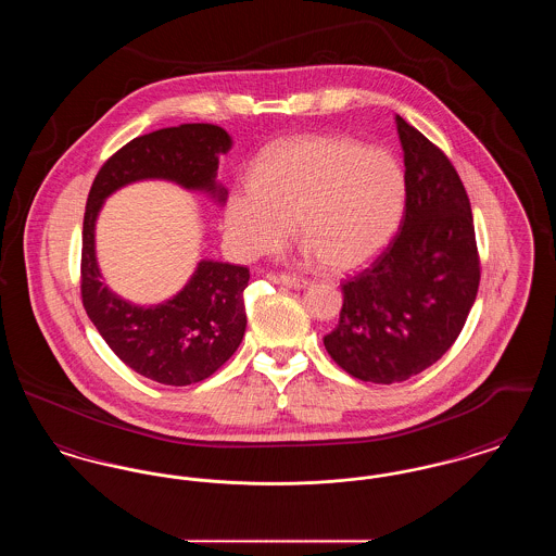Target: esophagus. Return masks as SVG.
<instances>
[{"label":"esophagus","instance_id":"1","mask_svg":"<svg viewBox=\"0 0 556 556\" xmlns=\"http://www.w3.org/2000/svg\"><path fill=\"white\" fill-rule=\"evenodd\" d=\"M270 279L277 281V283H281V286H286V288H291V290H302V288L308 286V279H306V277H298V275H290V273L270 275Z\"/></svg>","mask_w":556,"mask_h":556}]
</instances>
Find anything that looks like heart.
<instances>
[{"instance_id":"b5f03b06","label":"heart","mask_w":556,"mask_h":556,"mask_svg":"<svg viewBox=\"0 0 556 556\" xmlns=\"http://www.w3.org/2000/svg\"><path fill=\"white\" fill-rule=\"evenodd\" d=\"M406 177L390 152L342 135H304L275 146L252 181L231 189L225 233L241 258L279 254L300 227L323 265H369L396 238Z\"/></svg>"}]
</instances>
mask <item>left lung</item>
Returning <instances> with one entry per match:
<instances>
[{"mask_svg": "<svg viewBox=\"0 0 556 556\" xmlns=\"http://www.w3.org/2000/svg\"><path fill=\"white\" fill-rule=\"evenodd\" d=\"M406 211L392 243L342 283L338 327L323 338L352 377L396 383L431 367L456 342L479 288L469 195L446 154L396 116Z\"/></svg>", "mask_w": 556, "mask_h": 556, "instance_id": "8db88e82", "label": "left lung"}]
</instances>
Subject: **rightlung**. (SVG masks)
<instances>
[{"instance_id":"right-lung-1","label":"right lung","mask_w":556,"mask_h":556,"mask_svg":"<svg viewBox=\"0 0 556 556\" xmlns=\"http://www.w3.org/2000/svg\"><path fill=\"white\" fill-rule=\"evenodd\" d=\"M231 150L229 132L191 123L135 137L112 154L89 189L83 218L80 298L110 350L129 369L164 386L204 381L238 350L245 331V266L200 261L186 288L156 306H137L108 290L96 261V220L110 193L143 179H164L206 191L223 204L218 156Z\"/></svg>"}]
</instances>
